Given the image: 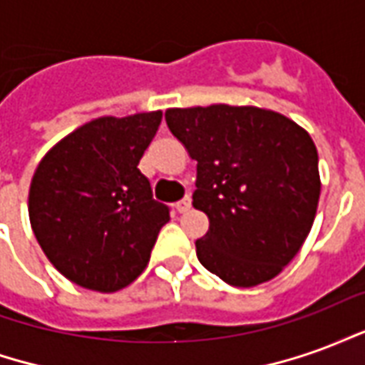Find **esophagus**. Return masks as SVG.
Returning <instances> with one entry per match:
<instances>
[{"label":"esophagus","instance_id":"esophagus-1","mask_svg":"<svg viewBox=\"0 0 365 365\" xmlns=\"http://www.w3.org/2000/svg\"><path fill=\"white\" fill-rule=\"evenodd\" d=\"M190 207H191V197H183L182 201H178V203H175V211H178V213H187V211H190Z\"/></svg>","mask_w":365,"mask_h":365}]
</instances>
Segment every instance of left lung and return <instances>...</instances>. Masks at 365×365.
Returning <instances> with one entry per match:
<instances>
[{
	"mask_svg": "<svg viewBox=\"0 0 365 365\" xmlns=\"http://www.w3.org/2000/svg\"><path fill=\"white\" fill-rule=\"evenodd\" d=\"M172 135L197 160L193 207L209 217L199 262L222 282L254 287L274 279L311 232L319 154L295 120L254 105L172 107Z\"/></svg>",
	"mask_w": 365,
	"mask_h": 365,
	"instance_id": "8db88e82",
	"label": "left lung"
}]
</instances>
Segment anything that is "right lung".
Wrapping results in <instances>:
<instances>
[{"label": "right lung", "instance_id": "1", "mask_svg": "<svg viewBox=\"0 0 365 365\" xmlns=\"http://www.w3.org/2000/svg\"><path fill=\"white\" fill-rule=\"evenodd\" d=\"M160 123L162 111L99 117L58 140L36 166L29 187L36 242L83 289L130 285L170 221L138 170Z\"/></svg>", "mask_w": 365, "mask_h": 365}]
</instances>
